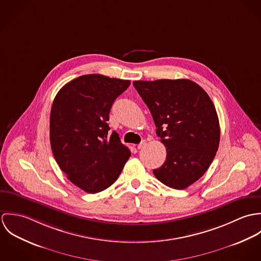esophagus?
Instances as JSON below:
<instances>
[{
	"label": "esophagus",
	"instance_id": "obj_1",
	"mask_svg": "<svg viewBox=\"0 0 261 261\" xmlns=\"http://www.w3.org/2000/svg\"><path fill=\"white\" fill-rule=\"evenodd\" d=\"M147 146V141H142L139 145H138V149H144Z\"/></svg>",
	"mask_w": 261,
	"mask_h": 261
}]
</instances>
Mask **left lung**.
Masks as SVG:
<instances>
[{
	"mask_svg": "<svg viewBox=\"0 0 261 261\" xmlns=\"http://www.w3.org/2000/svg\"><path fill=\"white\" fill-rule=\"evenodd\" d=\"M134 86L167 149L154 177L170 188L186 189L205 174L219 147V119L211 98L189 79L140 80Z\"/></svg>",
	"mask_w": 261,
	"mask_h": 261,
	"instance_id": "left-lung-1",
	"label": "left lung"
}]
</instances>
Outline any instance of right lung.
<instances>
[{"mask_svg":"<svg viewBox=\"0 0 261 261\" xmlns=\"http://www.w3.org/2000/svg\"><path fill=\"white\" fill-rule=\"evenodd\" d=\"M129 84V80L105 75H82L54 98L50 113L53 155L67 179L86 193L112 186L130 156L115 132L108 137L112 103Z\"/></svg>","mask_w":261,"mask_h":261,"instance_id":"right-lung-1","label":"right lung"}]
</instances>
